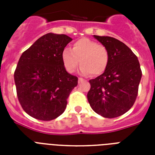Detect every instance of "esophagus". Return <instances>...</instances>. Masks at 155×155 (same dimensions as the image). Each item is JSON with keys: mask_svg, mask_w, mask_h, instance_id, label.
Returning a JSON list of instances; mask_svg holds the SVG:
<instances>
[{"mask_svg": "<svg viewBox=\"0 0 155 155\" xmlns=\"http://www.w3.org/2000/svg\"><path fill=\"white\" fill-rule=\"evenodd\" d=\"M78 80H79V83L84 82V79H82V78H79V79H78Z\"/></svg>", "mask_w": 155, "mask_h": 155, "instance_id": "1", "label": "esophagus"}]
</instances>
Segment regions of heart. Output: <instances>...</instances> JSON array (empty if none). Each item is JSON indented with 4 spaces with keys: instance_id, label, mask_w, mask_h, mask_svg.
I'll return each mask as SVG.
<instances>
[{
    "instance_id": "1",
    "label": "heart",
    "mask_w": 155,
    "mask_h": 155,
    "mask_svg": "<svg viewBox=\"0 0 155 155\" xmlns=\"http://www.w3.org/2000/svg\"><path fill=\"white\" fill-rule=\"evenodd\" d=\"M66 71L73 73L80 63V72L93 76L101 75L108 67V51L104 46L89 38H81L73 44L72 49L65 48L61 54Z\"/></svg>"
}]
</instances>
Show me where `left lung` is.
<instances>
[{"instance_id": "left-lung-1", "label": "left lung", "mask_w": 155, "mask_h": 155, "mask_svg": "<svg viewBox=\"0 0 155 155\" xmlns=\"http://www.w3.org/2000/svg\"><path fill=\"white\" fill-rule=\"evenodd\" d=\"M107 48L108 67L102 75L89 80L87 100L94 112L106 118L123 115L137 98L142 71L137 57L114 38L93 35Z\"/></svg>"}]
</instances>
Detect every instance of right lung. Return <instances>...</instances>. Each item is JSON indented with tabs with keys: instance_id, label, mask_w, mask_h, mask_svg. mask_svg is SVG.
Here are the masks:
<instances>
[{
	"instance_id": "right-lung-1",
	"label": "right lung",
	"mask_w": 155,
	"mask_h": 155,
	"mask_svg": "<svg viewBox=\"0 0 155 155\" xmlns=\"http://www.w3.org/2000/svg\"><path fill=\"white\" fill-rule=\"evenodd\" d=\"M72 39L48 33L21 55L14 72L18 101L25 113L41 120L55 119L64 112L78 78L66 71L61 54Z\"/></svg>"
}]
</instances>
